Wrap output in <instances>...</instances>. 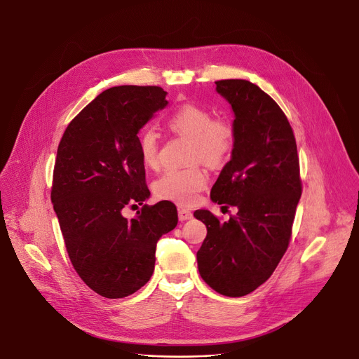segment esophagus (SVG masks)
<instances>
[{"instance_id":"esophagus-1","label":"esophagus","mask_w":359,"mask_h":359,"mask_svg":"<svg viewBox=\"0 0 359 359\" xmlns=\"http://www.w3.org/2000/svg\"><path fill=\"white\" fill-rule=\"evenodd\" d=\"M177 215H179L180 222H186V220H190L193 217V215L189 210H184V209H179Z\"/></svg>"}]
</instances>
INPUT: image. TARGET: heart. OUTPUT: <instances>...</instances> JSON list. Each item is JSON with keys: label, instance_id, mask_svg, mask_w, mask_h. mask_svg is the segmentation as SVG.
<instances>
[{"label": "heart", "instance_id": "obj_1", "mask_svg": "<svg viewBox=\"0 0 359 359\" xmlns=\"http://www.w3.org/2000/svg\"><path fill=\"white\" fill-rule=\"evenodd\" d=\"M169 129L191 139V162H203L209 166L223 165L234 146L233 126L222 119H215L206 108L186 104L177 108L166 121ZM139 155L146 168L155 169L159 165L158 135L146 128L139 135ZM208 173L198 166L184 169H168L153 184L158 197L175 201L180 206H190L208 184Z\"/></svg>", "mask_w": 359, "mask_h": 359}]
</instances>
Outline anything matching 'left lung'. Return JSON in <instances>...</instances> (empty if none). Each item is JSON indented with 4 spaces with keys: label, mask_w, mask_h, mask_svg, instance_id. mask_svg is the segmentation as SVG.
I'll return each mask as SVG.
<instances>
[{
    "label": "left lung",
    "mask_w": 359,
    "mask_h": 359,
    "mask_svg": "<svg viewBox=\"0 0 359 359\" xmlns=\"http://www.w3.org/2000/svg\"><path fill=\"white\" fill-rule=\"evenodd\" d=\"M216 90L234 114V146L210 198L236 206L237 215L220 223L209 210L194 212L208 227L197 266L215 291L243 297L271 277L288 247L299 162L290 122L264 90L244 79L217 81Z\"/></svg>",
    "instance_id": "obj_1"
}]
</instances>
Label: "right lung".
I'll use <instances>...</instances> for the list:
<instances>
[{"instance_id":"right-lung-1","label":"right lung","mask_w":359,"mask_h":359,"mask_svg":"<svg viewBox=\"0 0 359 359\" xmlns=\"http://www.w3.org/2000/svg\"><path fill=\"white\" fill-rule=\"evenodd\" d=\"M161 86H114L68 125L57 151L50 200L71 263L83 283L107 298L136 292L155 270L158 240L177 226L172 201L126 206L150 191L139 155V130L168 107Z\"/></svg>"}]
</instances>
